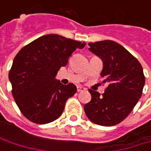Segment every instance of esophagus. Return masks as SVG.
Returning a JSON list of instances; mask_svg holds the SVG:
<instances>
[{
	"instance_id": "34e87169",
	"label": "esophagus",
	"mask_w": 151,
	"mask_h": 151,
	"mask_svg": "<svg viewBox=\"0 0 151 151\" xmlns=\"http://www.w3.org/2000/svg\"><path fill=\"white\" fill-rule=\"evenodd\" d=\"M85 90H86V89H85L83 86H78V87H77V91H78V92H83V91H85Z\"/></svg>"
}]
</instances>
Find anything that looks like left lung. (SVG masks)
<instances>
[{"label":"left lung","mask_w":151,"mask_h":151,"mask_svg":"<svg viewBox=\"0 0 151 151\" xmlns=\"http://www.w3.org/2000/svg\"><path fill=\"white\" fill-rule=\"evenodd\" d=\"M89 50L103 64L101 76L107 83L101 94L89 90L92 99L84 106L88 119L101 126H114L122 122L142 96L145 77L141 64L123 46L104 40L89 43Z\"/></svg>","instance_id":"8db88e82"}]
</instances>
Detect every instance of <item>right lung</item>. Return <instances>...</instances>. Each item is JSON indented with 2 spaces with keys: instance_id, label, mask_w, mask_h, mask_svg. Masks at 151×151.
<instances>
[{
  "instance_id": "1",
  "label": "right lung",
  "mask_w": 151,
  "mask_h": 151,
  "mask_svg": "<svg viewBox=\"0 0 151 151\" xmlns=\"http://www.w3.org/2000/svg\"><path fill=\"white\" fill-rule=\"evenodd\" d=\"M85 43L49 34L23 47L15 56L9 74L12 94L22 114L37 124L57 120L63 113L68 98L77 87L65 86L56 78L65 66L72 53Z\"/></svg>"
}]
</instances>
